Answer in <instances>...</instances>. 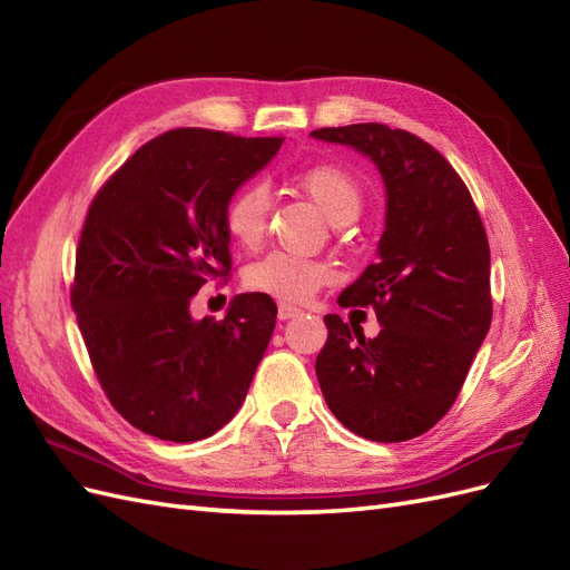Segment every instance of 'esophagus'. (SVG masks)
<instances>
[{"label": "esophagus", "mask_w": 570, "mask_h": 570, "mask_svg": "<svg viewBox=\"0 0 570 570\" xmlns=\"http://www.w3.org/2000/svg\"><path fill=\"white\" fill-rule=\"evenodd\" d=\"M297 314H299L297 306H292V304H287V302H281V304H278V318H281V321H287V318L297 316Z\"/></svg>", "instance_id": "obj_1"}]
</instances>
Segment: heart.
Wrapping results in <instances>:
<instances>
[{
    "instance_id": "1",
    "label": "heart",
    "mask_w": 570,
    "mask_h": 570,
    "mask_svg": "<svg viewBox=\"0 0 570 570\" xmlns=\"http://www.w3.org/2000/svg\"><path fill=\"white\" fill-rule=\"evenodd\" d=\"M295 183L312 197L333 223L352 220L364 206V187L354 170L340 161H314L302 166ZM271 195L264 183L249 180L239 185L223 206V228L237 245L247 249L262 243L268 228ZM335 281L333 264L323 258L297 256L289 252H271L249 264L245 285L252 292L283 299L306 302L323 285Z\"/></svg>"
}]
</instances>
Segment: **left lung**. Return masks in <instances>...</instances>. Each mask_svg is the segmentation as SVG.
Wrapping results in <instances>:
<instances>
[{
  "label": "left lung",
  "mask_w": 570,
  "mask_h": 570,
  "mask_svg": "<svg viewBox=\"0 0 570 570\" xmlns=\"http://www.w3.org/2000/svg\"><path fill=\"white\" fill-rule=\"evenodd\" d=\"M312 135L364 151L387 187L381 258L337 297L344 308H373L383 331L371 340L327 314L318 385L358 438L406 442L452 409L490 331L488 233L461 176L419 135L383 124Z\"/></svg>",
  "instance_id": "obj_1"
}]
</instances>
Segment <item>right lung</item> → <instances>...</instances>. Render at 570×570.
<instances>
[{
  "instance_id": "1",
  "label": "right lung",
  "mask_w": 570,
  "mask_h": 570,
  "mask_svg": "<svg viewBox=\"0 0 570 570\" xmlns=\"http://www.w3.org/2000/svg\"><path fill=\"white\" fill-rule=\"evenodd\" d=\"M283 140L168 130L137 149L90 202L71 306L107 400L147 435L209 438L252 385L275 302L245 292L226 318L195 321L189 299L209 281H228L223 206Z\"/></svg>"
}]
</instances>
